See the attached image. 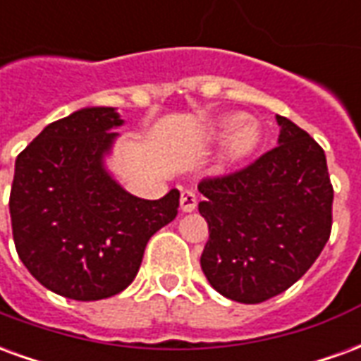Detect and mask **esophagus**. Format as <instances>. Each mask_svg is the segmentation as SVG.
I'll return each instance as SVG.
<instances>
[{"label": "esophagus", "instance_id": "34e87169", "mask_svg": "<svg viewBox=\"0 0 361 361\" xmlns=\"http://www.w3.org/2000/svg\"><path fill=\"white\" fill-rule=\"evenodd\" d=\"M180 207L183 212H191L195 211L197 207V197L193 191H181V197H180Z\"/></svg>", "mask_w": 361, "mask_h": 361}]
</instances>
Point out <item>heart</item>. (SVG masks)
<instances>
[{"label": "heart", "mask_w": 361, "mask_h": 361, "mask_svg": "<svg viewBox=\"0 0 361 361\" xmlns=\"http://www.w3.org/2000/svg\"><path fill=\"white\" fill-rule=\"evenodd\" d=\"M214 133L219 135V137L232 135L226 147L228 158H232V160L250 154L259 142L257 127L253 126V123H245L243 116H228V118H224L216 126Z\"/></svg>", "instance_id": "1"}]
</instances>
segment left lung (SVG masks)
Listing matches in <instances>:
<instances>
[{
  "label": "left lung",
  "mask_w": 361,
  "mask_h": 361,
  "mask_svg": "<svg viewBox=\"0 0 361 361\" xmlns=\"http://www.w3.org/2000/svg\"><path fill=\"white\" fill-rule=\"evenodd\" d=\"M280 139L251 164L199 181L209 224L201 269L211 286L240 303H261L302 279L333 228V183L325 150L276 116Z\"/></svg>",
  "instance_id": "8db88e82"
}]
</instances>
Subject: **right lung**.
<instances>
[{
  "label": "right lung",
  "mask_w": 361,
  "mask_h": 361,
  "mask_svg": "<svg viewBox=\"0 0 361 361\" xmlns=\"http://www.w3.org/2000/svg\"><path fill=\"white\" fill-rule=\"evenodd\" d=\"M114 108H82L44 129L15 160L9 212L23 265L42 286L79 302L126 290L142 253L180 207L127 193L104 170L121 126Z\"/></svg>",
  "instance_id": "right-lung-1"
}]
</instances>
